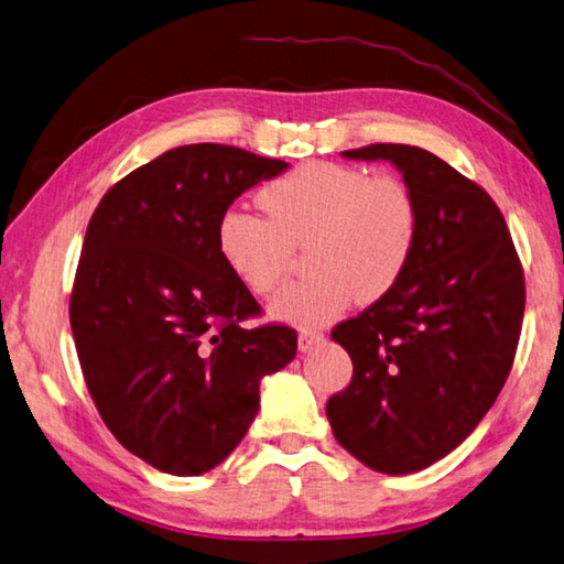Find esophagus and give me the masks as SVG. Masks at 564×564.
Returning a JSON list of instances; mask_svg holds the SVG:
<instances>
[{"instance_id": "34e87169", "label": "esophagus", "mask_w": 564, "mask_h": 564, "mask_svg": "<svg viewBox=\"0 0 564 564\" xmlns=\"http://www.w3.org/2000/svg\"><path fill=\"white\" fill-rule=\"evenodd\" d=\"M300 348L302 350H310V348H314V346H318L324 341V332L322 328H314V326H304V328H300Z\"/></svg>"}]
</instances>
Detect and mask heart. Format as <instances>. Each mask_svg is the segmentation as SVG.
<instances>
[{"label": "heart", "mask_w": 564, "mask_h": 564, "mask_svg": "<svg viewBox=\"0 0 564 564\" xmlns=\"http://www.w3.org/2000/svg\"><path fill=\"white\" fill-rule=\"evenodd\" d=\"M262 214L230 206L216 226L220 260L252 294H270L306 248L314 270L274 294L282 322L326 324L354 302H376L400 282L420 236L412 188L392 174L310 162L260 191Z\"/></svg>", "instance_id": "1"}]
</instances>
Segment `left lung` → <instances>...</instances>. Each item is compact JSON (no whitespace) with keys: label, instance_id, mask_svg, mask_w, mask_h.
I'll list each match as a JSON object with an SVG mask.
<instances>
[{"label":"left lung","instance_id":"obj_1","mask_svg":"<svg viewBox=\"0 0 564 564\" xmlns=\"http://www.w3.org/2000/svg\"><path fill=\"white\" fill-rule=\"evenodd\" d=\"M348 159L395 164L420 206L405 274L332 338L354 360L326 402L338 444L380 474H412L469 437L511 373L525 278L486 191L427 150L368 144Z\"/></svg>","mask_w":564,"mask_h":564}]
</instances>
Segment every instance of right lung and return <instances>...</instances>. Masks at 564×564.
I'll return each mask as SVG.
<instances>
[{"instance_id":"add662e5","label":"right lung","mask_w":564,"mask_h":564,"mask_svg":"<svg viewBox=\"0 0 564 564\" xmlns=\"http://www.w3.org/2000/svg\"><path fill=\"white\" fill-rule=\"evenodd\" d=\"M282 159L186 144L120 178L95 208L70 292L85 386L127 452L198 476L246 437L260 380L296 354L284 324L232 278L216 226L242 191L282 174Z\"/></svg>"}]
</instances>
